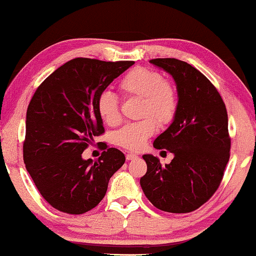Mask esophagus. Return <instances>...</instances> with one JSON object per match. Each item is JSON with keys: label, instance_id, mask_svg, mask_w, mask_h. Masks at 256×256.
<instances>
[{"label": "esophagus", "instance_id": "esophagus-1", "mask_svg": "<svg viewBox=\"0 0 256 256\" xmlns=\"http://www.w3.org/2000/svg\"><path fill=\"white\" fill-rule=\"evenodd\" d=\"M136 156L135 154H127V156H126V158H127V160H134V158H136Z\"/></svg>", "mask_w": 256, "mask_h": 256}]
</instances>
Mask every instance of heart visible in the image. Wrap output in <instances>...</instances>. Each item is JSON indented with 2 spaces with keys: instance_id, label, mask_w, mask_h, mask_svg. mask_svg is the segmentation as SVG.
Returning <instances> with one entry per match:
<instances>
[{
  "instance_id": "obj_1",
  "label": "heart",
  "mask_w": 256,
  "mask_h": 256,
  "mask_svg": "<svg viewBox=\"0 0 256 256\" xmlns=\"http://www.w3.org/2000/svg\"><path fill=\"white\" fill-rule=\"evenodd\" d=\"M118 87L124 96L138 98L142 101L140 116L146 118L126 124L115 135L118 146L136 152L155 134L156 122L160 126H166L174 120L178 107L177 90L172 84L163 79L160 72L146 68L130 70ZM96 106L100 118L107 124L115 126L120 122V106L113 93H101Z\"/></svg>"
}]
</instances>
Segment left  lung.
<instances>
[{
    "label": "left lung",
    "mask_w": 256,
    "mask_h": 256,
    "mask_svg": "<svg viewBox=\"0 0 256 256\" xmlns=\"http://www.w3.org/2000/svg\"><path fill=\"white\" fill-rule=\"evenodd\" d=\"M150 62L170 73L177 86L172 124L154 141V148L172 152L174 160L162 166L157 157L143 155L146 172L140 184L155 208L188 213L205 204L222 180L230 149L226 106L213 84L188 62Z\"/></svg>",
    "instance_id": "obj_1"
}]
</instances>
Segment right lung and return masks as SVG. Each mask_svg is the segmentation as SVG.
Returning a JSON list of instances; mask_svg holds the SVG:
<instances>
[{
	"label": "right lung",
	"instance_id": "1",
	"mask_svg": "<svg viewBox=\"0 0 256 256\" xmlns=\"http://www.w3.org/2000/svg\"><path fill=\"white\" fill-rule=\"evenodd\" d=\"M134 62L74 58L51 73L26 110L23 160L43 198L58 211L82 214L106 194L126 157L104 146L96 162L82 155L104 132L98 98Z\"/></svg>",
	"mask_w": 256,
	"mask_h": 256
}]
</instances>
